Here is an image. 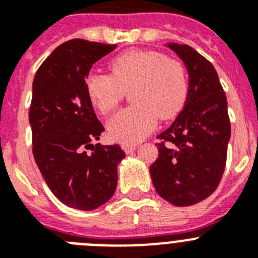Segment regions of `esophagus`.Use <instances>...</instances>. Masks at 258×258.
Here are the masks:
<instances>
[{
  "mask_svg": "<svg viewBox=\"0 0 258 258\" xmlns=\"http://www.w3.org/2000/svg\"><path fill=\"white\" fill-rule=\"evenodd\" d=\"M121 149L124 150L125 154H131V152L136 151L137 146L136 145H129V143H122Z\"/></svg>",
  "mask_w": 258,
  "mask_h": 258,
  "instance_id": "34e87169",
  "label": "esophagus"
}]
</instances>
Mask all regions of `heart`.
Wrapping results in <instances>:
<instances>
[{"mask_svg": "<svg viewBox=\"0 0 258 258\" xmlns=\"http://www.w3.org/2000/svg\"><path fill=\"white\" fill-rule=\"evenodd\" d=\"M109 75L86 76L89 101L101 113L118 106L131 88L133 106L109 118L108 136L121 143L140 142L156 126L157 117L178 115L187 101L188 79L183 64L156 50H127L108 63Z\"/></svg>", "mask_w": 258, "mask_h": 258, "instance_id": "obj_1", "label": "heart"}]
</instances>
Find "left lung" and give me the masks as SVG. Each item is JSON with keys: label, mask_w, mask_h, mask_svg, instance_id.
<instances>
[{"label": "left lung", "mask_w": 258, "mask_h": 258, "mask_svg": "<svg viewBox=\"0 0 258 258\" xmlns=\"http://www.w3.org/2000/svg\"><path fill=\"white\" fill-rule=\"evenodd\" d=\"M188 72V95L173 124L160 133L159 156L150 166L163 199L188 207L214 192L226 165L231 126L227 99L209 60L188 45L168 44Z\"/></svg>", "instance_id": "left-lung-1"}]
</instances>
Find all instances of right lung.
Returning a JSON list of instances; mask_svg holds the SVG:
<instances>
[{"label":"right lung","instance_id":"add662e5","mask_svg":"<svg viewBox=\"0 0 258 258\" xmlns=\"http://www.w3.org/2000/svg\"><path fill=\"white\" fill-rule=\"evenodd\" d=\"M116 45L75 38L59 45L36 72L29 124L36 164L51 192L80 211L103 206L115 194L118 145H94L103 125L95 116L85 80L95 61Z\"/></svg>","mask_w":258,"mask_h":258}]
</instances>
